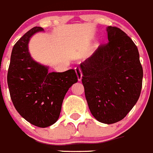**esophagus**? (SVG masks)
I'll use <instances>...</instances> for the list:
<instances>
[{"instance_id": "esophagus-1", "label": "esophagus", "mask_w": 153, "mask_h": 153, "mask_svg": "<svg viewBox=\"0 0 153 153\" xmlns=\"http://www.w3.org/2000/svg\"><path fill=\"white\" fill-rule=\"evenodd\" d=\"M75 72H76V75L78 76V81H81V78H82V72H81L80 67H75Z\"/></svg>"}]
</instances>
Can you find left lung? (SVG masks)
Segmentation results:
<instances>
[{
	"mask_svg": "<svg viewBox=\"0 0 153 153\" xmlns=\"http://www.w3.org/2000/svg\"><path fill=\"white\" fill-rule=\"evenodd\" d=\"M106 30L109 41L80 65L90 111L100 122L109 125L123 119L137 102L143 72L131 38L117 27Z\"/></svg>",
	"mask_w": 153,
	"mask_h": 153,
	"instance_id": "8db88e82",
	"label": "left lung"
}]
</instances>
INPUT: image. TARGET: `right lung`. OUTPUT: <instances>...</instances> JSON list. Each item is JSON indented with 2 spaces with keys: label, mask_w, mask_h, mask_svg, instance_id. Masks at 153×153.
<instances>
[{
  "label": "right lung",
  "mask_w": 153,
  "mask_h": 153,
  "mask_svg": "<svg viewBox=\"0 0 153 153\" xmlns=\"http://www.w3.org/2000/svg\"><path fill=\"white\" fill-rule=\"evenodd\" d=\"M41 27H34L13 48L7 73L10 98L19 115L39 128L51 126L59 117L64 97L78 81L75 69L48 72L47 66L35 62L28 53L30 38Z\"/></svg>",
  "instance_id": "1"
}]
</instances>
